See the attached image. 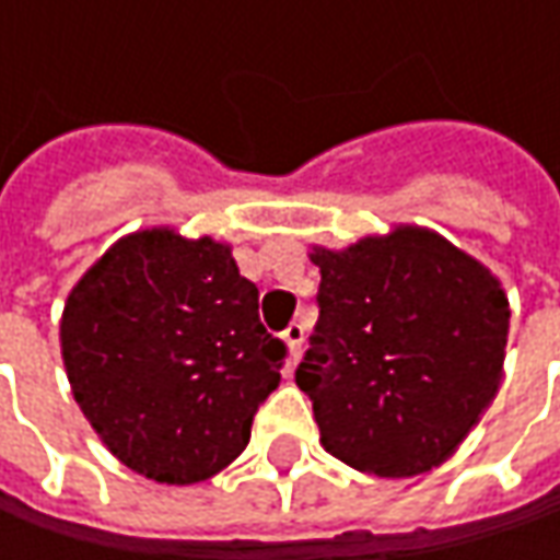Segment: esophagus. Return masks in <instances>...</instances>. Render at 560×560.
I'll list each match as a JSON object with an SVG mask.
<instances>
[{
    "label": "esophagus",
    "mask_w": 560,
    "mask_h": 560,
    "mask_svg": "<svg viewBox=\"0 0 560 560\" xmlns=\"http://www.w3.org/2000/svg\"><path fill=\"white\" fill-rule=\"evenodd\" d=\"M283 342L290 346V358H292V364H295V361H299V355H302V342H305V327L292 320L290 327L283 330Z\"/></svg>",
    "instance_id": "obj_1"
}]
</instances>
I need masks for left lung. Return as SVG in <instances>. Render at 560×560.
I'll list each match as a JSON object with an SVG mask.
<instances>
[{
    "label": "left lung",
    "instance_id": "1",
    "mask_svg": "<svg viewBox=\"0 0 560 560\" xmlns=\"http://www.w3.org/2000/svg\"><path fill=\"white\" fill-rule=\"evenodd\" d=\"M312 258L320 312L295 383L324 448L374 477L440 467L502 380L511 312L499 280L418 226Z\"/></svg>",
    "mask_w": 560,
    "mask_h": 560
}]
</instances>
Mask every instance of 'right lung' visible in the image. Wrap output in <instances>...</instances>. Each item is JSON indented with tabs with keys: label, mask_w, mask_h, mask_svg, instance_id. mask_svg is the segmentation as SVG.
Instances as JSON below:
<instances>
[{
	"label": "right lung",
	"mask_w": 560,
	"mask_h": 560,
	"mask_svg": "<svg viewBox=\"0 0 560 560\" xmlns=\"http://www.w3.org/2000/svg\"><path fill=\"white\" fill-rule=\"evenodd\" d=\"M74 398L102 442L159 483H202L233 462L280 383L287 342L230 248L145 230L108 248L61 317Z\"/></svg>",
	"instance_id": "add662e5"
}]
</instances>
